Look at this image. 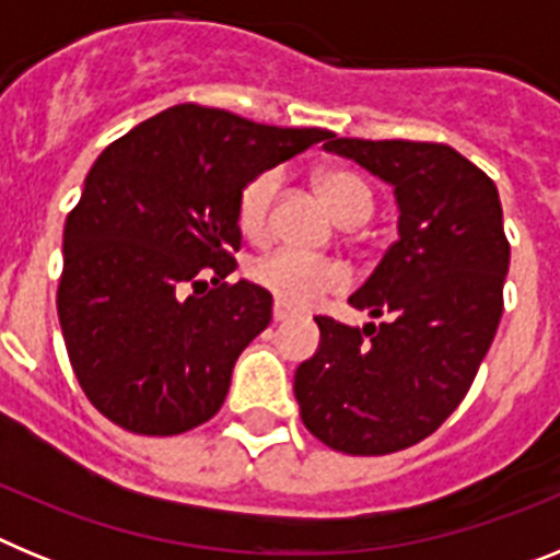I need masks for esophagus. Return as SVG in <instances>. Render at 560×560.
Segmentation results:
<instances>
[{"label":"esophagus","instance_id":"obj_1","mask_svg":"<svg viewBox=\"0 0 560 560\" xmlns=\"http://www.w3.org/2000/svg\"><path fill=\"white\" fill-rule=\"evenodd\" d=\"M289 316H291V311H285V305L275 303V311H271V319H275V323H285Z\"/></svg>","mask_w":560,"mask_h":560}]
</instances>
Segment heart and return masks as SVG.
Here are the masks:
<instances>
[{
    "label": "heart",
    "instance_id": "obj_1",
    "mask_svg": "<svg viewBox=\"0 0 560 560\" xmlns=\"http://www.w3.org/2000/svg\"><path fill=\"white\" fill-rule=\"evenodd\" d=\"M280 171L266 167L255 173L241 192H237V226L249 241H266L271 230V205H275ZM316 187L323 192L325 205L334 210L341 224H361L373 212V196L368 185L350 171L328 167L316 173ZM249 280L271 294L285 308H311L323 296L348 289V269L328 257H311L296 249H277L271 255L257 257L249 264Z\"/></svg>",
    "mask_w": 560,
    "mask_h": 560
}]
</instances>
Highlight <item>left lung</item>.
<instances>
[{"instance_id": "obj_1", "label": "left lung", "mask_w": 560, "mask_h": 560, "mask_svg": "<svg viewBox=\"0 0 560 560\" xmlns=\"http://www.w3.org/2000/svg\"><path fill=\"white\" fill-rule=\"evenodd\" d=\"M325 151L395 187L398 241L348 300L387 319L316 316L319 350L296 368L294 395L325 446L378 457L438 432L465 398L502 319L511 244L497 185L454 148L330 133Z\"/></svg>"}]
</instances>
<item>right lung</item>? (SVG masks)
Masks as SVG:
<instances>
[{
    "label": "right lung",
    "mask_w": 560,
    "mask_h": 560,
    "mask_svg": "<svg viewBox=\"0 0 560 560\" xmlns=\"http://www.w3.org/2000/svg\"><path fill=\"white\" fill-rule=\"evenodd\" d=\"M328 137L182 103L97 156L67 215L58 283L69 361L97 412L148 438L219 412L237 355L271 323V294L226 283L237 192Z\"/></svg>",
    "instance_id": "right-lung-1"
}]
</instances>
